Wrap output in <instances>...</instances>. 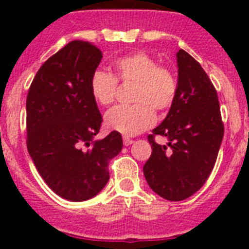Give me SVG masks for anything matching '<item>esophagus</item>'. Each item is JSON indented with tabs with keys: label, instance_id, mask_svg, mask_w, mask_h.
Returning a JSON list of instances; mask_svg holds the SVG:
<instances>
[{
	"label": "esophagus",
	"instance_id": "esophagus-1",
	"mask_svg": "<svg viewBox=\"0 0 249 249\" xmlns=\"http://www.w3.org/2000/svg\"><path fill=\"white\" fill-rule=\"evenodd\" d=\"M133 142H135V141L131 140V138L123 137V144H124V146H129V144H132V143H133Z\"/></svg>",
	"mask_w": 249,
	"mask_h": 249
}]
</instances>
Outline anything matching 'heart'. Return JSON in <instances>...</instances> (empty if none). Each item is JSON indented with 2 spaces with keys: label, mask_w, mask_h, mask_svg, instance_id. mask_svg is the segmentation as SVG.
<instances>
[{
  "label": "heart",
  "mask_w": 249,
  "mask_h": 249,
  "mask_svg": "<svg viewBox=\"0 0 249 249\" xmlns=\"http://www.w3.org/2000/svg\"><path fill=\"white\" fill-rule=\"evenodd\" d=\"M114 76L96 71L91 77L89 89L94 101L109 106L116 100L117 81L135 83L131 101L135 105L118 106L105 116L106 127L124 136H136L153 126L155 111L166 112L177 97L178 83L175 73L143 52L127 54L113 62Z\"/></svg>",
  "instance_id": "b5f03b06"
}]
</instances>
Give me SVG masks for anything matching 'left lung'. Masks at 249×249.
Listing matches in <instances>:
<instances>
[{
  "label": "left lung",
  "instance_id": "obj_1",
  "mask_svg": "<svg viewBox=\"0 0 249 249\" xmlns=\"http://www.w3.org/2000/svg\"><path fill=\"white\" fill-rule=\"evenodd\" d=\"M177 66V97L148 136L152 155L143 166L152 191L168 201L188 198L206 183L224 133L217 91L202 66L183 50ZM156 135L166 137L167 144L158 145Z\"/></svg>",
  "mask_w": 249,
  "mask_h": 249
}]
</instances>
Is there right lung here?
Instances as JSON below:
<instances>
[{
    "instance_id": "obj_1",
    "label": "right lung",
    "mask_w": 249,
    "mask_h": 249,
    "mask_svg": "<svg viewBox=\"0 0 249 249\" xmlns=\"http://www.w3.org/2000/svg\"><path fill=\"white\" fill-rule=\"evenodd\" d=\"M101 59L92 43H67L37 71L26 101L28 153L51 190L72 202L103 190L109 160L123 146L116 131L94 140L102 116L89 82Z\"/></svg>"
}]
</instances>
